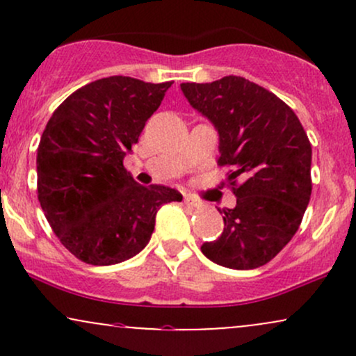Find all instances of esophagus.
<instances>
[{"label":"esophagus","instance_id":"esophagus-1","mask_svg":"<svg viewBox=\"0 0 356 356\" xmlns=\"http://www.w3.org/2000/svg\"><path fill=\"white\" fill-rule=\"evenodd\" d=\"M184 202H186V206H189V207H201V202H199L197 199L192 197V195H189V194L184 195Z\"/></svg>","mask_w":356,"mask_h":356}]
</instances>
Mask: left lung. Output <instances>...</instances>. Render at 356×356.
Segmentation results:
<instances>
[{
  "label": "left lung",
  "instance_id": "left-lung-1",
  "mask_svg": "<svg viewBox=\"0 0 356 356\" xmlns=\"http://www.w3.org/2000/svg\"><path fill=\"white\" fill-rule=\"evenodd\" d=\"M181 88L218 129V165L229 169L226 182L236 195L234 209H222L220 238L201 251L231 269L264 266L296 234L312 197V144L303 125L275 93L243 76Z\"/></svg>",
  "mask_w": 356,
  "mask_h": 356
}]
</instances>
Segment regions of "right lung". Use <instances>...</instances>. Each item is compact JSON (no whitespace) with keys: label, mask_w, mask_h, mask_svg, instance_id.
I'll use <instances>...</instances> for the list:
<instances>
[{"label":"right lung","mask_w":356,"mask_h":356,"mask_svg":"<svg viewBox=\"0 0 356 356\" xmlns=\"http://www.w3.org/2000/svg\"><path fill=\"white\" fill-rule=\"evenodd\" d=\"M172 81L108 76L73 92L53 112L36 154L38 201L60 243L93 266L136 256L162 204L182 201L165 186H140L124 157Z\"/></svg>","instance_id":"1"}]
</instances>
